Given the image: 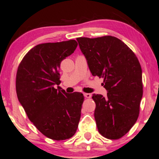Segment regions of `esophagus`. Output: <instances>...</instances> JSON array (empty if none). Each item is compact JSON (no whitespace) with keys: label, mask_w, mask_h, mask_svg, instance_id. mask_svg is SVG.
Segmentation results:
<instances>
[{"label":"esophagus","mask_w":159,"mask_h":159,"mask_svg":"<svg viewBox=\"0 0 159 159\" xmlns=\"http://www.w3.org/2000/svg\"><path fill=\"white\" fill-rule=\"evenodd\" d=\"M84 96L86 98H91L92 95L90 93H84Z\"/></svg>","instance_id":"obj_1"}]
</instances>
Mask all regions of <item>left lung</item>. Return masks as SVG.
Returning <instances> with one entry per match:
<instances>
[{
    "mask_svg": "<svg viewBox=\"0 0 159 159\" xmlns=\"http://www.w3.org/2000/svg\"><path fill=\"white\" fill-rule=\"evenodd\" d=\"M93 76L104 79L107 96L93 94L98 132L110 139L123 137L134 125L143 94L142 68L134 53L115 36L77 39Z\"/></svg>",
    "mask_w": 159,
    "mask_h": 159,
    "instance_id": "1",
    "label": "left lung"
}]
</instances>
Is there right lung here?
I'll use <instances>...</instances> for the list:
<instances>
[{
  "label": "right lung",
  "instance_id": "1",
  "mask_svg": "<svg viewBox=\"0 0 159 159\" xmlns=\"http://www.w3.org/2000/svg\"><path fill=\"white\" fill-rule=\"evenodd\" d=\"M77 47L75 40L36 45L25 55L16 72V95L27 116L41 133L57 141L75 135L81 116L83 94L55 88L61 83V61Z\"/></svg>",
  "mask_w": 159,
  "mask_h": 159
}]
</instances>
